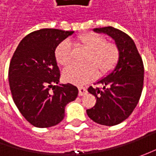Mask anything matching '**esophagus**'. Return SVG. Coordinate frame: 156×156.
Segmentation results:
<instances>
[{
  "instance_id": "34e87169",
  "label": "esophagus",
  "mask_w": 156,
  "mask_h": 156,
  "mask_svg": "<svg viewBox=\"0 0 156 156\" xmlns=\"http://www.w3.org/2000/svg\"><path fill=\"white\" fill-rule=\"evenodd\" d=\"M87 89H86V87H79V95H80V96H83V95L87 94Z\"/></svg>"
}]
</instances>
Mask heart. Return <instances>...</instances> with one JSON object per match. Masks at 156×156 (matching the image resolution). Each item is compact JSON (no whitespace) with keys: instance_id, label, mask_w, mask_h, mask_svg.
<instances>
[{"instance_id":"obj_1","label":"heart","mask_w":156,"mask_h":156,"mask_svg":"<svg viewBox=\"0 0 156 156\" xmlns=\"http://www.w3.org/2000/svg\"><path fill=\"white\" fill-rule=\"evenodd\" d=\"M76 43L86 48L88 54L85 58L87 64L70 65L64 69L63 79L75 85L87 84L97 76L108 74L118 62L120 52L116 44L106 41L103 35L87 32L77 37ZM55 56L58 64L67 66L71 62V46L68 41H63L57 46Z\"/></svg>"}]
</instances>
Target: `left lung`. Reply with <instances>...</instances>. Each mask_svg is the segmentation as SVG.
I'll list each match as a JSON object with an SVG mask.
<instances>
[{
    "label": "left lung",
    "instance_id": "8db88e82",
    "mask_svg": "<svg viewBox=\"0 0 156 156\" xmlns=\"http://www.w3.org/2000/svg\"><path fill=\"white\" fill-rule=\"evenodd\" d=\"M94 31L107 34L115 40L120 56L115 69L97 81L102 87L87 88L95 96L96 103L87 109V114L94 122L115 126L125 121L138 104L144 80L143 62L134 41L126 33L113 27Z\"/></svg>",
    "mask_w": 156,
    "mask_h": 156
}]
</instances>
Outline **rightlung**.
I'll return each instance as SVG.
<instances>
[{
    "mask_svg": "<svg viewBox=\"0 0 156 156\" xmlns=\"http://www.w3.org/2000/svg\"><path fill=\"white\" fill-rule=\"evenodd\" d=\"M74 31L42 28L21 40L11 59L9 87L14 102L30 124L49 128L60 123L65 107L76 99L78 88L60 82L55 51Z\"/></svg>",
    "mask_w": 156,
    "mask_h": 156,
    "instance_id": "right-lung-1",
    "label": "right lung"
}]
</instances>
